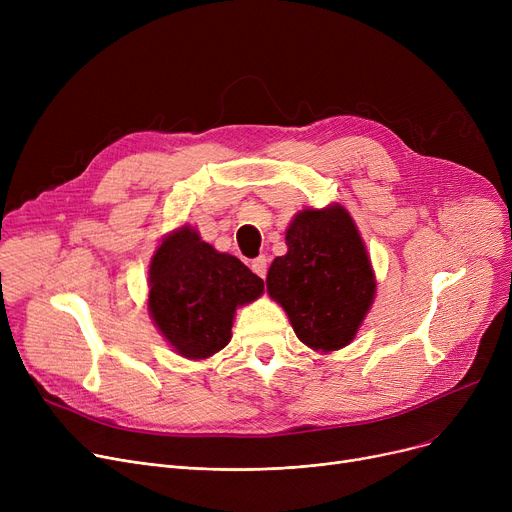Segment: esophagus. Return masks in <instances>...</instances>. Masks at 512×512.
<instances>
[{
  "label": "esophagus",
  "instance_id": "34e87169",
  "mask_svg": "<svg viewBox=\"0 0 512 512\" xmlns=\"http://www.w3.org/2000/svg\"><path fill=\"white\" fill-rule=\"evenodd\" d=\"M251 270H253L259 278H265V274H267V259H265L263 255H259L257 259H253Z\"/></svg>",
  "mask_w": 512,
  "mask_h": 512
}]
</instances>
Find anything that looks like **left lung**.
Returning a JSON list of instances; mask_svg holds the SVG:
<instances>
[{
	"label": "left lung",
	"mask_w": 512,
	"mask_h": 512,
	"mask_svg": "<svg viewBox=\"0 0 512 512\" xmlns=\"http://www.w3.org/2000/svg\"><path fill=\"white\" fill-rule=\"evenodd\" d=\"M288 253L267 272V294L294 334L313 351L351 344L375 297V276L361 234L342 205L303 209L286 230Z\"/></svg>",
	"instance_id": "obj_1"
}]
</instances>
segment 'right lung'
Masks as SVG:
<instances>
[{
    "instance_id": "1",
    "label": "right lung",
    "mask_w": 512,
    "mask_h": 512,
    "mask_svg": "<svg viewBox=\"0 0 512 512\" xmlns=\"http://www.w3.org/2000/svg\"><path fill=\"white\" fill-rule=\"evenodd\" d=\"M263 280L218 253L191 226L170 232L149 265V315L180 357L201 361L232 338L236 307L255 301Z\"/></svg>"
}]
</instances>
